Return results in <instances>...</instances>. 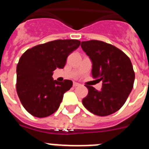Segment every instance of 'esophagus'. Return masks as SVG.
<instances>
[{
    "instance_id": "34e87169",
    "label": "esophagus",
    "mask_w": 149,
    "mask_h": 149,
    "mask_svg": "<svg viewBox=\"0 0 149 149\" xmlns=\"http://www.w3.org/2000/svg\"><path fill=\"white\" fill-rule=\"evenodd\" d=\"M80 86V84H79L78 83H77V82H74L73 83L74 87H77V86Z\"/></svg>"
}]
</instances>
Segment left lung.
<instances>
[{"label":"left lung","mask_w":149,"mask_h":149,"mask_svg":"<svg viewBox=\"0 0 149 149\" xmlns=\"http://www.w3.org/2000/svg\"><path fill=\"white\" fill-rule=\"evenodd\" d=\"M81 46L93 63V77L102 81L99 91L85 85L88 95L83 104L95 115L114 113L125 103L134 86L135 74L131 60L119 48L102 41H84Z\"/></svg>","instance_id":"8db88e82"}]
</instances>
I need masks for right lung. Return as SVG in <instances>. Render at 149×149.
<instances>
[{
	"instance_id": "obj_1",
	"label": "right lung",
	"mask_w": 149,
	"mask_h": 149,
	"mask_svg": "<svg viewBox=\"0 0 149 149\" xmlns=\"http://www.w3.org/2000/svg\"><path fill=\"white\" fill-rule=\"evenodd\" d=\"M80 44L77 39H59L35 46L22 54L16 68V90L29 113L43 118L57 110L73 83L54 81L53 72L64 68L68 56Z\"/></svg>"
}]
</instances>
